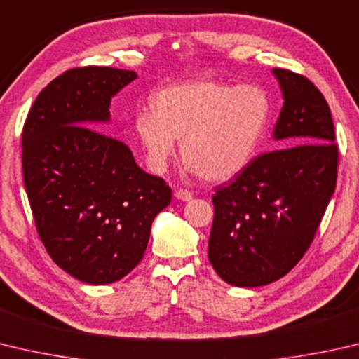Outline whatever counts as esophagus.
I'll return each mask as SVG.
<instances>
[{"mask_svg": "<svg viewBox=\"0 0 359 359\" xmlns=\"http://www.w3.org/2000/svg\"><path fill=\"white\" fill-rule=\"evenodd\" d=\"M175 198L180 199V201H191L193 199V194L188 191V190H184V188H180V190L175 191Z\"/></svg>", "mask_w": 359, "mask_h": 359, "instance_id": "1", "label": "esophagus"}]
</instances>
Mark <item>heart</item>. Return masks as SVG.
Instances as JSON below:
<instances>
[{"instance_id":"obj_1","label":"heart","mask_w":359,"mask_h":359,"mask_svg":"<svg viewBox=\"0 0 359 359\" xmlns=\"http://www.w3.org/2000/svg\"><path fill=\"white\" fill-rule=\"evenodd\" d=\"M152 111L135 117V135L149 166L163 171L175 155V140L185 169L208 182H224L250 165L270 121L271 102L257 84L201 78L163 88L151 100Z\"/></svg>"}]
</instances>
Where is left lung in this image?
Segmentation results:
<instances>
[{
	"label": "left lung",
	"mask_w": 359,
	"mask_h": 359,
	"mask_svg": "<svg viewBox=\"0 0 359 359\" xmlns=\"http://www.w3.org/2000/svg\"><path fill=\"white\" fill-rule=\"evenodd\" d=\"M273 74L284 95L275 140L287 147L252 158L212 198L208 260L237 287L287 275L311 246L336 188L339 151L327 100L303 75Z\"/></svg>",
	"instance_id": "1"
}]
</instances>
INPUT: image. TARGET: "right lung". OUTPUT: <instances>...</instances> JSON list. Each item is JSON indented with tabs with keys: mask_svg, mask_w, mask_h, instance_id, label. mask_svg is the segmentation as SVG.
<instances>
[{
	"mask_svg": "<svg viewBox=\"0 0 359 359\" xmlns=\"http://www.w3.org/2000/svg\"><path fill=\"white\" fill-rule=\"evenodd\" d=\"M135 78L113 67L66 70L41 90L23 126V180L39 237L64 271L88 284L116 283L140 264L152 221L172 196L127 144L93 128Z\"/></svg>",
	"mask_w": 359,
	"mask_h": 359,
	"instance_id": "1",
	"label": "right lung"
}]
</instances>
